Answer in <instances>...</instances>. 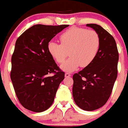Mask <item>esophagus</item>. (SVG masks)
<instances>
[{
  "label": "esophagus",
  "instance_id": "34e87169",
  "mask_svg": "<svg viewBox=\"0 0 128 128\" xmlns=\"http://www.w3.org/2000/svg\"><path fill=\"white\" fill-rule=\"evenodd\" d=\"M64 76H65V77H70V76H71V74H70V73H66L65 74H64Z\"/></svg>",
  "mask_w": 128,
  "mask_h": 128
}]
</instances>
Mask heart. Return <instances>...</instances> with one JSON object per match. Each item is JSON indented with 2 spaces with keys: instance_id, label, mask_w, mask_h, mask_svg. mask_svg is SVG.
Instances as JSON below:
<instances>
[{
  "instance_id": "1",
  "label": "heart",
  "mask_w": 128,
  "mask_h": 128,
  "mask_svg": "<svg viewBox=\"0 0 128 128\" xmlns=\"http://www.w3.org/2000/svg\"><path fill=\"white\" fill-rule=\"evenodd\" d=\"M61 44L50 42L48 51L54 60L61 64L69 55L70 57L63 63L60 68L66 72L76 70L80 66L89 65L97 55L100 47V38L94 30L73 27L60 36Z\"/></svg>"
}]
</instances>
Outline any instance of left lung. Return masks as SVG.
<instances>
[{"instance_id": "8db88e82", "label": "left lung", "mask_w": 128, "mask_h": 128, "mask_svg": "<svg viewBox=\"0 0 128 128\" xmlns=\"http://www.w3.org/2000/svg\"><path fill=\"white\" fill-rule=\"evenodd\" d=\"M98 34L100 47L93 61L73 76L74 102L84 111H93L105 104L117 78L118 51L113 36L99 25L86 24Z\"/></svg>"}]
</instances>
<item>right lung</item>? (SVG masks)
Listing matches in <instances>:
<instances>
[{"instance_id": "add662e5", "label": "right lung", "mask_w": 128, "mask_h": 128, "mask_svg": "<svg viewBox=\"0 0 128 128\" xmlns=\"http://www.w3.org/2000/svg\"><path fill=\"white\" fill-rule=\"evenodd\" d=\"M67 25L31 26L17 38L12 56L10 78L25 108L40 112L51 106L64 73L48 51L49 42ZM54 75L49 77L50 73Z\"/></svg>"}]
</instances>
